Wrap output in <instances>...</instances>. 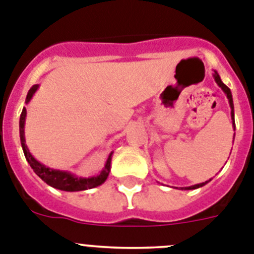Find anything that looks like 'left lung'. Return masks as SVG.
Segmentation results:
<instances>
[{"mask_svg": "<svg viewBox=\"0 0 254 254\" xmlns=\"http://www.w3.org/2000/svg\"><path fill=\"white\" fill-rule=\"evenodd\" d=\"M212 76H214V79H215V82L216 83H218V86L219 87L221 88V90H223V92L225 93V95H227V97H228V101H229V105H230V109H232V120H233V127H234V129H235V123H234V104H233V97H232V92H230V90H229V87H227V86H225V84L223 83V82H221V79H220V76H219L218 74V72H216V70H214V74H212ZM211 181V180H209V181H205V182H202V184H197V185H193V186H189V187H182L181 190H195V189H198V187H202L204 186V185H206L207 182H210Z\"/></svg>", "mask_w": 254, "mask_h": 254, "instance_id": "left-lung-1", "label": "left lung"}]
</instances>
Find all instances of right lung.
<instances>
[{
  "instance_id": "add662e5",
  "label": "right lung",
  "mask_w": 254,
  "mask_h": 254,
  "mask_svg": "<svg viewBox=\"0 0 254 254\" xmlns=\"http://www.w3.org/2000/svg\"><path fill=\"white\" fill-rule=\"evenodd\" d=\"M39 84H34L33 87L29 90L25 100V104H29L30 100L33 99L34 93L38 91ZM25 119H26V109H22V113L20 115V140H21V147L24 150L25 158L29 162L30 167L33 168L34 172L42 178L43 181L47 182L49 186L54 187V189L62 190V191H69V192H74V191H83V190L93 189L100 185L104 184L109 177L111 168V158H113V153L111 152L107 157V161L105 163V167L102 168L101 172L97 176H92V177H78V176L73 175V173L68 172V171H61V170H53L49 167L44 166L39 161H36L33 157L29 148L26 145V140H25Z\"/></svg>"
}]
</instances>
